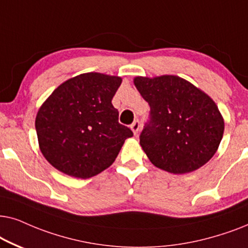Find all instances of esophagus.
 Returning a JSON list of instances; mask_svg holds the SVG:
<instances>
[{
  "mask_svg": "<svg viewBox=\"0 0 248 248\" xmlns=\"http://www.w3.org/2000/svg\"><path fill=\"white\" fill-rule=\"evenodd\" d=\"M130 128H131V130H133V133L136 135L138 131H140V121L138 120H136V121H134L133 124H131V126H130Z\"/></svg>",
  "mask_w": 248,
  "mask_h": 248,
  "instance_id": "1",
  "label": "esophagus"
}]
</instances>
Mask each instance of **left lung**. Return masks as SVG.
<instances>
[{
  "label": "left lung",
  "instance_id": "1",
  "mask_svg": "<svg viewBox=\"0 0 248 248\" xmlns=\"http://www.w3.org/2000/svg\"><path fill=\"white\" fill-rule=\"evenodd\" d=\"M134 84L151 108V120L140 136L151 162L174 174L191 172L209 162L224 130L212 98L173 75L135 77Z\"/></svg>",
  "mask_w": 248,
  "mask_h": 248
}]
</instances>
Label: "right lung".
<instances>
[{
  "label": "right lung",
  "mask_w": 248,
  "mask_h": 248,
  "mask_svg": "<svg viewBox=\"0 0 248 248\" xmlns=\"http://www.w3.org/2000/svg\"><path fill=\"white\" fill-rule=\"evenodd\" d=\"M122 79L87 72L62 82L36 115L39 150L68 176L94 177L114 162L133 131L119 124L111 101Z\"/></svg>",
  "instance_id": "add662e5"
}]
</instances>
